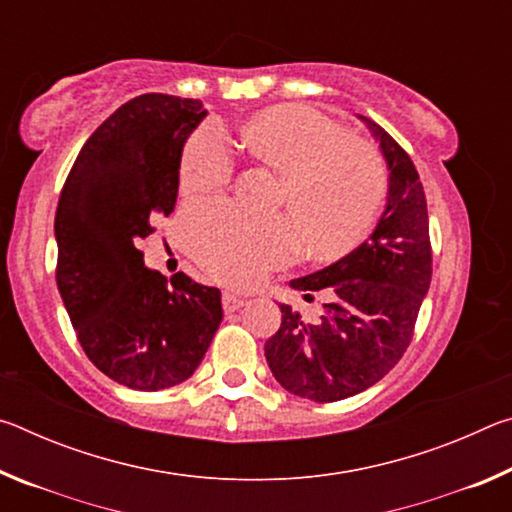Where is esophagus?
<instances>
[{
    "label": "esophagus",
    "mask_w": 512,
    "mask_h": 512,
    "mask_svg": "<svg viewBox=\"0 0 512 512\" xmlns=\"http://www.w3.org/2000/svg\"><path fill=\"white\" fill-rule=\"evenodd\" d=\"M246 296H241V293H235V291H225L221 296V305H223V311L225 314H232V311H237L246 305Z\"/></svg>",
    "instance_id": "1"
}]
</instances>
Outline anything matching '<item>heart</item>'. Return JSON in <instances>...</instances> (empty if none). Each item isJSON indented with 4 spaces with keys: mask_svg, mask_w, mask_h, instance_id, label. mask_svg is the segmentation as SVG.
<instances>
[{
    "mask_svg": "<svg viewBox=\"0 0 512 512\" xmlns=\"http://www.w3.org/2000/svg\"><path fill=\"white\" fill-rule=\"evenodd\" d=\"M235 140L250 162L277 176L275 207L289 225L282 219L250 221L225 205L192 212L185 223L187 244L207 271L248 284L287 264L296 241L309 262L334 264L368 239L384 203L386 178L366 142L298 103L241 117ZM230 171L221 137L203 128L180 155V192L189 201H205L228 185Z\"/></svg>",
    "mask_w": 512,
    "mask_h": 512,
    "instance_id": "b5f03b06",
    "label": "heart"
}]
</instances>
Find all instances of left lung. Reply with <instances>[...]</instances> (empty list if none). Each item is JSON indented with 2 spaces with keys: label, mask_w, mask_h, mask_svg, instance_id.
I'll use <instances>...</instances> for the list:
<instances>
[{
  "label": "left lung",
  "mask_w": 512,
  "mask_h": 512,
  "mask_svg": "<svg viewBox=\"0 0 512 512\" xmlns=\"http://www.w3.org/2000/svg\"><path fill=\"white\" fill-rule=\"evenodd\" d=\"M359 119L375 135L391 171L386 212L354 253L291 280L307 300L325 291L329 302L314 323L280 305L282 325L264 345L273 377L289 393L314 402L357 395L395 368L431 284L427 198L415 164L384 128Z\"/></svg>",
  "instance_id": "left-lung-1"
}]
</instances>
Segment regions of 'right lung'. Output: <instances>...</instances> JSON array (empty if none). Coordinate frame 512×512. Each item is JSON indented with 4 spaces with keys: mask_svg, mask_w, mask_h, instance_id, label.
<instances>
[{
    "mask_svg": "<svg viewBox=\"0 0 512 512\" xmlns=\"http://www.w3.org/2000/svg\"><path fill=\"white\" fill-rule=\"evenodd\" d=\"M207 115L198 99L142 94L103 121L56 210V284L83 352L133 391L194 375L221 325V291L144 266L137 241L173 212L180 155Z\"/></svg>",
    "mask_w": 512,
    "mask_h": 512,
    "instance_id": "obj_1",
    "label": "right lung"
}]
</instances>
